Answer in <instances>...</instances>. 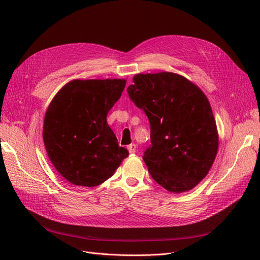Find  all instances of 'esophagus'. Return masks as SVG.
I'll return each mask as SVG.
<instances>
[{
  "mask_svg": "<svg viewBox=\"0 0 260 260\" xmlns=\"http://www.w3.org/2000/svg\"><path fill=\"white\" fill-rule=\"evenodd\" d=\"M128 151H129L130 154H135L136 151H137V145L135 143L128 145Z\"/></svg>",
  "mask_w": 260,
  "mask_h": 260,
  "instance_id": "34e87169",
  "label": "esophagus"
}]
</instances>
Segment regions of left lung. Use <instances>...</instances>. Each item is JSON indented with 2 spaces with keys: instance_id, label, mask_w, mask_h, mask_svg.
<instances>
[{
  "instance_id": "8db88e82",
  "label": "left lung",
  "mask_w": 260,
  "mask_h": 260,
  "mask_svg": "<svg viewBox=\"0 0 260 260\" xmlns=\"http://www.w3.org/2000/svg\"><path fill=\"white\" fill-rule=\"evenodd\" d=\"M151 123L143 160L157 183L172 193L190 191L215 161L219 137L209 101L195 83L175 73L138 74L127 89Z\"/></svg>"
}]
</instances>
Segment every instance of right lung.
<instances>
[{"mask_svg": "<svg viewBox=\"0 0 260 260\" xmlns=\"http://www.w3.org/2000/svg\"><path fill=\"white\" fill-rule=\"evenodd\" d=\"M127 80L75 79L66 83L44 116L43 141L58 174L79 186L111 178L129 152L118 144L106 117Z\"/></svg>", "mask_w": 260, "mask_h": 260, "instance_id": "obj_1", "label": "right lung"}]
</instances>
